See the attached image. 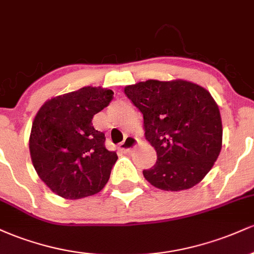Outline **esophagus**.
<instances>
[{
    "label": "esophagus",
    "mask_w": 254,
    "mask_h": 254,
    "mask_svg": "<svg viewBox=\"0 0 254 254\" xmlns=\"http://www.w3.org/2000/svg\"><path fill=\"white\" fill-rule=\"evenodd\" d=\"M137 145V139L133 136H127L124 138V141L119 144V150H122L123 153H131L133 148Z\"/></svg>",
    "instance_id": "1"
}]
</instances>
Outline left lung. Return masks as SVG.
<instances>
[{"mask_svg": "<svg viewBox=\"0 0 254 254\" xmlns=\"http://www.w3.org/2000/svg\"><path fill=\"white\" fill-rule=\"evenodd\" d=\"M124 93L143 115L145 138L156 150L145 179L165 191L199 183L222 148L220 110L210 93L185 80H148L127 86Z\"/></svg>", "mask_w": 254, "mask_h": 254, "instance_id": "obj_1", "label": "left lung"}]
</instances>
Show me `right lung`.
<instances>
[{
	"label": "right lung",
	"instance_id": "right-lung-1",
	"mask_svg": "<svg viewBox=\"0 0 254 254\" xmlns=\"http://www.w3.org/2000/svg\"><path fill=\"white\" fill-rule=\"evenodd\" d=\"M111 89L83 87L46 101L38 111L30 136L32 164L52 192L66 199L98 193L117 161L105 147V133L92 124L109 106Z\"/></svg>",
	"mask_w": 254,
	"mask_h": 254
}]
</instances>
